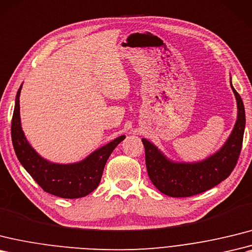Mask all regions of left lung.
Instances as JSON below:
<instances>
[{
    "instance_id": "1",
    "label": "left lung",
    "mask_w": 252,
    "mask_h": 252,
    "mask_svg": "<svg viewBox=\"0 0 252 252\" xmlns=\"http://www.w3.org/2000/svg\"><path fill=\"white\" fill-rule=\"evenodd\" d=\"M231 79L237 103V120L229 138L217 153L197 162H175L148 139L142 138L148 176L163 194L172 197L200 194L229 177L235 167L242 150L246 116L243 99L234 89Z\"/></svg>"
}]
</instances>
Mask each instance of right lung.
<instances>
[{
	"label": "right lung",
	"mask_w": 252,
	"mask_h": 252,
	"mask_svg": "<svg viewBox=\"0 0 252 252\" xmlns=\"http://www.w3.org/2000/svg\"><path fill=\"white\" fill-rule=\"evenodd\" d=\"M21 88L22 85L17 92L11 120V140L21 165L40 188L56 196L78 198L94 191L101 181L104 166L109 156L126 138V135H121L102 146L79 162L60 164L46 160L34 150L22 131L19 104Z\"/></svg>",
	"instance_id": "1"
}]
</instances>
